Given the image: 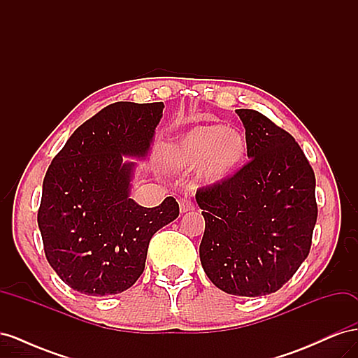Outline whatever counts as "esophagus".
<instances>
[{
    "label": "esophagus",
    "instance_id": "34e87169",
    "mask_svg": "<svg viewBox=\"0 0 358 358\" xmlns=\"http://www.w3.org/2000/svg\"><path fill=\"white\" fill-rule=\"evenodd\" d=\"M179 209H180V213H187V212H191L194 209V204L188 199H182L179 201Z\"/></svg>",
    "mask_w": 358,
    "mask_h": 358
}]
</instances>
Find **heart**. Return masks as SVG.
<instances>
[{"mask_svg": "<svg viewBox=\"0 0 358 358\" xmlns=\"http://www.w3.org/2000/svg\"><path fill=\"white\" fill-rule=\"evenodd\" d=\"M249 157L243 131L221 124L197 125L169 143L162 162L175 171L197 170L204 185H220L234 178Z\"/></svg>", "mask_w": 358, "mask_h": 358, "instance_id": "heart-1", "label": "heart"}]
</instances>
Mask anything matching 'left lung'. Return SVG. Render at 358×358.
I'll list each match as a JSON object with an SVG mask.
<instances>
[{
  "label": "left lung",
  "mask_w": 358,
  "mask_h": 358,
  "mask_svg": "<svg viewBox=\"0 0 358 358\" xmlns=\"http://www.w3.org/2000/svg\"><path fill=\"white\" fill-rule=\"evenodd\" d=\"M249 161L234 178L200 188L203 270L227 294L278 291L305 262L317 222L315 175L299 143L257 110L237 109Z\"/></svg>",
  "instance_id": "1"
}]
</instances>
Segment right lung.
Segmentation results:
<instances>
[{"instance_id":"right-lung-1","label":"right lung","mask_w":358,"mask_h":358,"mask_svg":"<svg viewBox=\"0 0 358 358\" xmlns=\"http://www.w3.org/2000/svg\"><path fill=\"white\" fill-rule=\"evenodd\" d=\"M164 103L119 101L83 122L53 158L37 215L57 275L88 296L117 294L145 270L152 236L179 216L167 197L157 208L129 199L136 162L146 159Z\"/></svg>"}]
</instances>
